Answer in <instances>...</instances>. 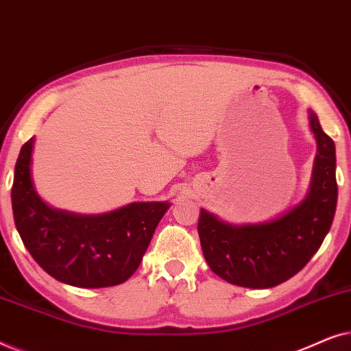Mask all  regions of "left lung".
<instances>
[{"label":"left lung","instance_id":"obj_1","mask_svg":"<svg viewBox=\"0 0 351 351\" xmlns=\"http://www.w3.org/2000/svg\"><path fill=\"white\" fill-rule=\"evenodd\" d=\"M316 158L308 193L281 217L265 223L232 225L201 209L198 233L204 258L232 285L267 289L299 273L323 244L337 206L335 145L308 112Z\"/></svg>","mask_w":351,"mask_h":351}]
</instances>
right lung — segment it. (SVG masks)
<instances>
[{"instance_id":"obj_1","label":"right lung","mask_w":351,"mask_h":351,"mask_svg":"<svg viewBox=\"0 0 351 351\" xmlns=\"http://www.w3.org/2000/svg\"><path fill=\"white\" fill-rule=\"evenodd\" d=\"M35 138L23 143L11 191L14 222L27 251L57 281L76 287L121 285L141 265L169 203H131L112 213L81 215L54 209L32 179Z\"/></svg>"}]
</instances>
